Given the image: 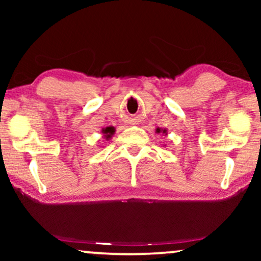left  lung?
<instances>
[{
  "label": "left lung",
  "mask_w": 261,
  "mask_h": 261,
  "mask_svg": "<svg viewBox=\"0 0 261 261\" xmlns=\"http://www.w3.org/2000/svg\"><path fill=\"white\" fill-rule=\"evenodd\" d=\"M155 132H156V133H163V134H165V135H167V129H166V128H156V129H155Z\"/></svg>",
  "instance_id": "obj_1"
}]
</instances>
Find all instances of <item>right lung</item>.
I'll list each match as a JSON object with an SVG mask.
<instances>
[{
  "label": "right lung",
  "instance_id": "add662e5",
  "mask_svg": "<svg viewBox=\"0 0 261 261\" xmlns=\"http://www.w3.org/2000/svg\"><path fill=\"white\" fill-rule=\"evenodd\" d=\"M101 133L103 135V139H106V140H109V139L112 138L114 134H115V128L112 127V126L106 127L101 130Z\"/></svg>",
  "mask_w": 261,
  "mask_h": 261
}]
</instances>
